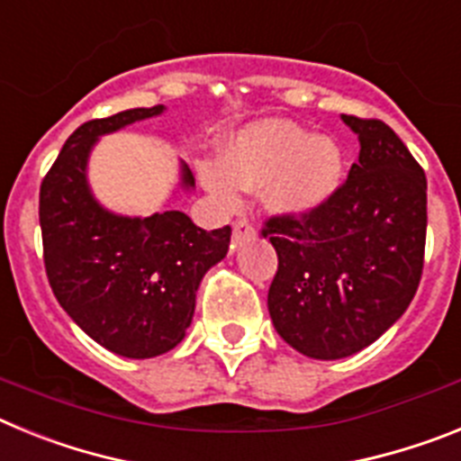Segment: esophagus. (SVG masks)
Returning a JSON list of instances; mask_svg holds the SVG:
<instances>
[{"label":"esophagus","mask_w":461,"mask_h":461,"mask_svg":"<svg viewBox=\"0 0 461 461\" xmlns=\"http://www.w3.org/2000/svg\"><path fill=\"white\" fill-rule=\"evenodd\" d=\"M256 235V228L251 226L249 219H238V221L233 223V242L240 244L242 240H249Z\"/></svg>","instance_id":"obj_1"}]
</instances>
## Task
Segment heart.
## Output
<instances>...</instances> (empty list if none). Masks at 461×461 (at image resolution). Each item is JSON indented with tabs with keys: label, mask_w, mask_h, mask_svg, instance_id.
Wrapping results in <instances>:
<instances>
[{
	"label": "heart",
	"mask_w": 461,
	"mask_h": 461,
	"mask_svg": "<svg viewBox=\"0 0 461 461\" xmlns=\"http://www.w3.org/2000/svg\"><path fill=\"white\" fill-rule=\"evenodd\" d=\"M344 152L335 138L313 136L286 120H263L244 126L230 140L223 164L203 166L201 180L226 207H238L244 191L270 184V210L303 219L328 205L344 182Z\"/></svg>",
	"instance_id": "b5f03b06"
}]
</instances>
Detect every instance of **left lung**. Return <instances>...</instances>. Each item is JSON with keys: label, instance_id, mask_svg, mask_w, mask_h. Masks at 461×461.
I'll use <instances>...</instances> for the list:
<instances>
[{"label": "left lung", "instance_id": "obj_1", "mask_svg": "<svg viewBox=\"0 0 461 461\" xmlns=\"http://www.w3.org/2000/svg\"><path fill=\"white\" fill-rule=\"evenodd\" d=\"M360 157L328 205L309 217H270L279 267L267 309L279 337L307 357L362 351L406 312L422 276L427 177L381 120L341 115Z\"/></svg>", "mask_w": 461, "mask_h": 461}]
</instances>
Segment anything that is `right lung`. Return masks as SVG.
Here are the masks:
<instances>
[{
	"label": "right lung",
	"mask_w": 461,
	"mask_h": 461,
	"mask_svg": "<svg viewBox=\"0 0 461 461\" xmlns=\"http://www.w3.org/2000/svg\"><path fill=\"white\" fill-rule=\"evenodd\" d=\"M164 110L131 108L85 122L64 142L39 195L43 263L57 303L96 344L136 360L185 339L201 279L230 244V226L203 230L180 210L122 217L92 195L87 158L99 136ZM180 170V185L194 189L189 166Z\"/></svg>",
	"instance_id": "right-lung-1"
}]
</instances>
